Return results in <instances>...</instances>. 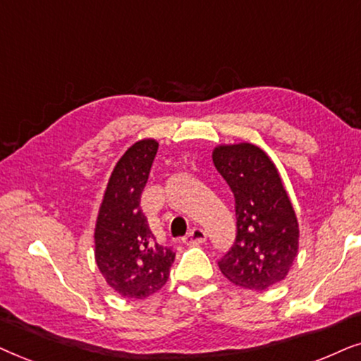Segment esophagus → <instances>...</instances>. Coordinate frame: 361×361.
Listing matches in <instances>:
<instances>
[{
  "label": "esophagus",
  "mask_w": 361,
  "mask_h": 361,
  "mask_svg": "<svg viewBox=\"0 0 361 361\" xmlns=\"http://www.w3.org/2000/svg\"><path fill=\"white\" fill-rule=\"evenodd\" d=\"M206 241V233L201 228H195L188 233V236L183 239L186 246H195V244H201Z\"/></svg>",
  "instance_id": "obj_1"
}]
</instances>
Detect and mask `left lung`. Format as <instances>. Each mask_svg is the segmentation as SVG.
<instances>
[{
    "label": "left lung",
    "mask_w": 361,
    "mask_h": 361,
    "mask_svg": "<svg viewBox=\"0 0 361 361\" xmlns=\"http://www.w3.org/2000/svg\"><path fill=\"white\" fill-rule=\"evenodd\" d=\"M213 163L234 195L238 233L218 266L233 284L266 290L287 277L299 252V223L279 175L252 143L218 145Z\"/></svg>",
    "instance_id": "1"
}]
</instances>
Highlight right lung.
<instances>
[{
    "mask_svg": "<svg viewBox=\"0 0 361 361\" xmlns=\"http://www.w3.org/2000/svg\"><path fill=\"white\" fill-rule=\"evenodd\" d=\"M158 142L143 138L120 157L104 191L94 229L95 262L109 287L122 297L143 299L166 284L175 252L155 241L140 196Z\"/></svg>",
    "mask_w": 361,
    "mask_h": 361,
    "instance_id": "right-lung-1",
    "label": "right lung"
}]
</instances>
